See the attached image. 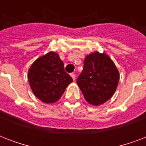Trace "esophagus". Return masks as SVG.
<instances>
[{
	"instance_id": "34e87169",
	"label": "esophagus",
	"mask_w": 146,
	"mask_h": 146,
	"mask_svg": "<svg viewBox=\"0 0 146 146\" xmlns=\"http://www.w3.org/2000/svg\"><path fill=\"white\" fill-rule=\"evenodd\" d=\"M70 76H71V77L73 78V80H76V75L75 74H74V73H70Z\"/></svg>"
}]
</instances>
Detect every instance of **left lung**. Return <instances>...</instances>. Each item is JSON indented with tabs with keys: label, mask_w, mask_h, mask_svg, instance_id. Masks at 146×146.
Segmentation results:
<instances>
[{
	"label": "left lung",
	"mask_w": 146,
	"mask_h": 146,
	"mask_svg": "<svg viewBox=\"0 0 146 146\" xmlns=\"http://www.w3.org/2000/svg\"><path fill=\"white\" fill-rule=\"evenodd\" d=\"M119 79L117 69L108 56L95 52L86 57L76 82L89 104L100 105L112 97Z\"/></svg>",
	"instance_id": "8db88e82"
}]
</instances>
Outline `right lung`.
<instances>
[{"label": "right lung", "mask_w": 146, "mask_h": 146, "mask_svg": "<svg viewBox=\"0 0 146 146\" xmlns=\"http://www.w3.org/2000/svg\"><path fill=\"white\" fill-rule=\"evenodd\" d=\"M28 79L34 95L44 103L57 102L73 82L64 70L59 55L54 52L38 58L29 68Z\"/></svg>", "instance_id": "1"}]
</instances>
